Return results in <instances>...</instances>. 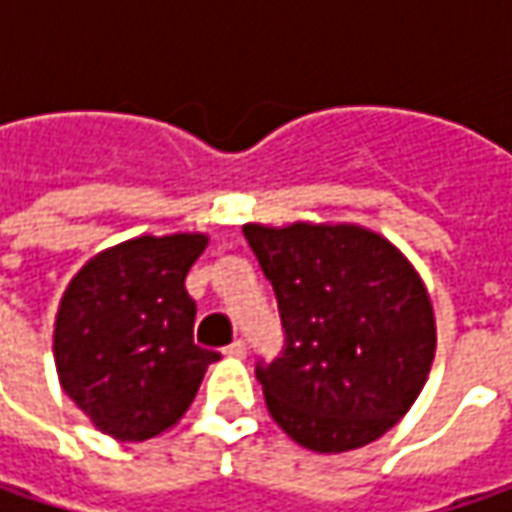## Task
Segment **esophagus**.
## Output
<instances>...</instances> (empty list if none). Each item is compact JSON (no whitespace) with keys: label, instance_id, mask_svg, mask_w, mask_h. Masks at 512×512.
<instances>
[{"label":"esophagus","instance_id":"1","mask_svg":"<svg viewBox=\"0 0 512 512\" xmlns=\"http://www.w3.org/2000/svg\"><path fill=\"white\" fill-rule=\"evenodd\" d=\"M227 356H233V359H245L247 356V344L242 342V339H236V342H230L225 347Z\"/></svg>","mask_w":512,"mask_h":512}]
</instances>
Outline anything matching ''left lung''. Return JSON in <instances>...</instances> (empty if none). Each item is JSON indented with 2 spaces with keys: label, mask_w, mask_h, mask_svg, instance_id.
<instances>
[{
  "label": "left lung",
  "mask_w": 512,
  "mask_h": 512,
  "mask_svg": "<svg viewBox=\"0 0 512 512\" xmlns=\"http://www.w3.org/2000/svg\"><path fill=\"white\" fill-rule=\"evenodd\" d=\"M273 285L282 353L256 362L273 422L316 453L376 442L416 402L436 350L419 273L353 225H245Z\"/></svg>",
  "instance_id": "left-lung-1"
}]
</instances>
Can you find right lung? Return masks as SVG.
Returning a JSON list of instances; mask_svg holds the SVG:
<instances>
[{"mask_svg": "<svg viewBox=\"0 0 512 512\" xmlns=\"http://www.w3.org/2000/svg\"><path fill=\"white\" fill-rule=\"evenodd\" d=\"M199 233L142 236L90 259L65 290L53 353L73 404L119 442H145L185 416L216 350L193 344L185 276Z\"/></svg>", "mask_w": 512, "mask_h": 512, "instance_id": "1", "label": "right lung"}]
</instances>
